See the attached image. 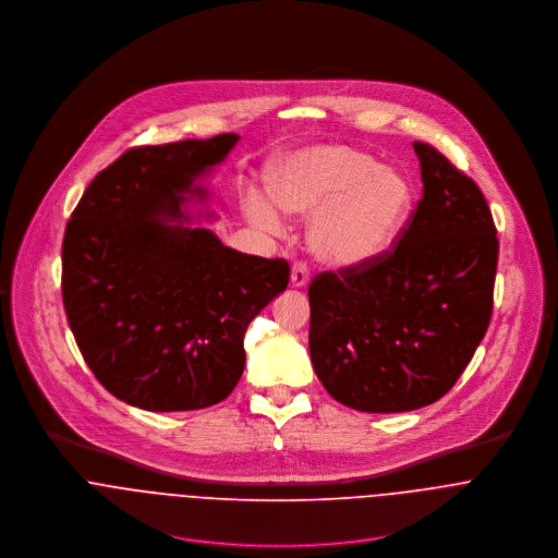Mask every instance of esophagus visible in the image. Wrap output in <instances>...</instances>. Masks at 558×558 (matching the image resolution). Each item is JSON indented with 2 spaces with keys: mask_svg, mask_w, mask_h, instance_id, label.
Wrapping results in <instances>:
<instances>
[{
  "mask_svg": "<svg viewBox=\"0 0 558 558\" xmlns=\"http://www.w3.org/2000/svg\"><path fill=\"white\" fill-rule=\"evenodd\" d=\"M307 281H310V268H307V264H305V262H296V264L292 266V286H294V288H303V286H307Z\"/></svg>",
  "mask_w": 558,
  "mask_h": 558,
  "instance_id": "1",
  "label": "esophagus"
}]
</instances>
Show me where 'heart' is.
<instances>
[{
    "label": "heart",
    "mask_w": 558,
    "mask_h": 558,
    "mask_svg": "<svg viewBox=\"0 0 558 558\" xmlns=\"http://www.w3.org/2000/svg\"><path fill=\"white\" fill-rule=\"evenodd\" d=\"M272 195L251 189L246 217L283 230V215H314L310 246L332 266H361L393 246L412 213V184L398 169L339 144L303 148L281 160L270 178Z\"/></svg>",
    "instance_id": "obj_1"
}]
</instances>
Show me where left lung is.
<instances>
[{
	"instance_id": "8db88e82",
	"label": "left lung",
	"mask_w": 558,
	"mask_h": 558,
	"mask_svg": "<svg viewBox=\"0 0 558 558\" xmlns=\"http://www.w3.org/2000/svg\"><path fill=\"white\" fill-rule=\"evenodd\" d=\"M412 148L423 195L396 246L310 283L314 369L361 412H405L451 391L494 307L498 239L481 189L434 146Z\"/></svg>"
}]
</instances>
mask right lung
Returning a JSON list of instances; mask_svg holds the SVG:
<instances>
[{"label":"right lung","instance_id":"1","mask_svg":"<svg viewBox=\"0 0 558 558\" xmlns=\"http://www.w3.org/2000/svg\"><path fill=\"white\" fill-rule=\"evenodd\" d=\"M236 133L137 146L85 189L62 242V299L81 354L118 399L199 410L244 369V330L288 288L290 264L226 246L210 230L169 226L193 180Z\"/></svg>","mask_w":558,"mask_h":558}]
</instances>
